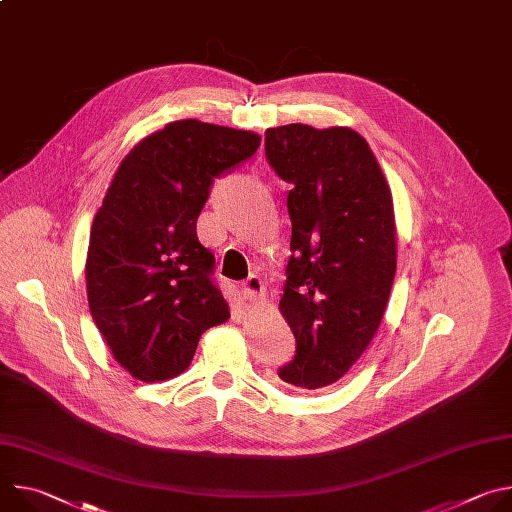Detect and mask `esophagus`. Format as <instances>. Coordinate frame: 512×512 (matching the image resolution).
<instances>
[{"label":"esophagus","mask_w":512,"mask_h":512,"mask_svg":"<svg viewBox=\"0 0 512 512\" xmlns=\"http://www.w3.org/2000/svg\"><path fill=\"white\" fill-rule=\"evenodd\" d=\"M263 281H261V277L259 275H249L247 277V281L241 285V291H243V296H245V300H249V302H257V300H263Z\"/></svg>","instance_id":"34e87169"}]
</instances>
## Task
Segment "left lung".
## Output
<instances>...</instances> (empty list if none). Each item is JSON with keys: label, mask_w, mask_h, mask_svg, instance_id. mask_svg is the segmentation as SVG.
I'll return each instance as SVG.
<instances>
[{"label": "left lung", "mask_w": 512, "mask_h": 512, "mask_svg": "<svg viewBox=\"0 0 512 512\" xmlns=\"http://www.w3.org/2000/svg\"><path fill=\"white\" fill-rule=\"evenodd\" d=\"M265 156L291 184V257L279 312L296 356L279 379L314 391L340 381L375 338L397 269L391 188L350 127L265 131Z\"/></svg>", "instance_id": "8db88e82"}]
</instances>
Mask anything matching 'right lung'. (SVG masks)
Listing matches in <instances>:
<instances>
[{"mask_svg":"<svg viewBox=\"0 0 512 512\" xmlns=\"http://www.w3.org/2000/svg\"><path fill=\"white\" fill-rule=\"evenodd\" d=\"M259 145L255 131L182 119L121 160L95 214L85 277L91 316L137 381L184 373L200 336L231 318L196 221L212 180Z\"/></svg>","mask_w":512,"mask_h":512,"instance_id":"1","label":"right lung"}]
</instances>
